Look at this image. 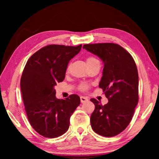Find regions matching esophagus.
Listing matches in <instances>:
<instances>
[{
  "label": "esophagus",
  "instance_id": "34e87169",
  "mask_svg": "<svg viewBox=\"0 0 159 159\" xmlns=\"http://www.w3.org/2000/svg\"><path fill=\"white\" fill-rule=\"evenodd\" d=\"M88 100V99L86 98V97H83V96L80 97V102H81L82 103H84V102H87Z\"/></svg>",
  "mask_w": 159,
  "mask_h": 159
}]
</instances>
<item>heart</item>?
I'll return each instance as SVG.
<instances>
[{
	"instance_id": "b5f03b06",
	"label": "heart",
	"mask_w": 159,
	"mask_h": 159,
	"mask_svg": "<svg viewBox=\"0 0 159 159\" xmlns=\"http://www.w3.org/2000/svg\"><path fill=\"white\" fill-rule=\"evenodd\" d=\"M96 61H99L95 57H88L87 59H86V62H87L88 65H90V64H93L94 62H96ZM88 85L87 83H82L81 85L79 86V89L80 90H83V91H85V90H87L88 89Z\"/></svg>"
}]
</instances>
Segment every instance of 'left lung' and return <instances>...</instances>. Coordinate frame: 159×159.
I'll return each instance as SVG.
<instances>
[{
	"label": "left lung",
	"instance_id": "left-lung-1",
	"mask_svg": "<svg viewBox=\"0 0 159 159\" xmlns=\"http://www.w3.org/2000/svg\"><path fill=\"white\" fill-rule=\"evenodd\" d=\"M83 48L103 61L99 87L109 100L103 106L97 99H90L95 106L90 117L91 127L99 135L116 136L127 128L138 103L139 77L135 62L130 54L118 44H85Z\"/></svg>",
	"mask_w": 159,
	"mask_h": 159
}]
</instances>
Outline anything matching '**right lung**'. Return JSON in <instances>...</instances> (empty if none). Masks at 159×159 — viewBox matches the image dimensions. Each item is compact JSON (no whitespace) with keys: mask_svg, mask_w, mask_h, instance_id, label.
Listing matches in <instances>:
<instances>
[{"mask_svg":"<svg viewBox=\"0 0 159 159\" xmlns=\"http://www.w3.org/2000/svg\"><path fill=\"white\" fill-rule=\"evenodd\" d=\"M81 47L47 45L35 52L24 69L20 86L26 115L32 128L45 138L65 133L70 117L80 103L77 95L57 99L55 86L63 81L69 61Z\"/></svg>","mask_w":159,"mask_h":159,"instance_id":"right-lung-1","label":"right lung"}]
</instances>
